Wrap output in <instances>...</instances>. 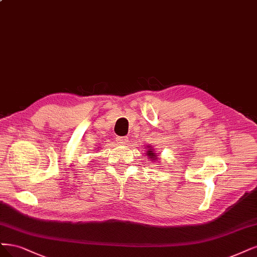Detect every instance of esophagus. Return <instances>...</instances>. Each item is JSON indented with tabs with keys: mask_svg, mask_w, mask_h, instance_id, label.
Masks as SVG:
<instances>
[{
	"mask_svg": "<svg viewBox=\"0 0 257 257\" xmlns=\"http://www.w3.org/2000/svg\"><path fill=\"white\" fill-rule=\"evenodd\" d=\"M127 141H128V138H127V137H117V143H118L119 145L124 146V145L127 144Z\"/></svg>",
	"mask_w": 257,
	"mask_h": 257,
	"instance_id": "obj_1",
	"label": "esophagus"
}]
</instances>
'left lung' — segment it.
<instances>
[{
	"instance_id": "8db88e82",
	"label": "left lung",
	"mask_w": 257,
	"mask_h": 257,
	"mask_svg": "<svg viewBox=\"0 0 257 257\" xmlns=\"http://www.w3.org/2000/svg\"><path fill=\"white\" fill-rule=\"evenodd\" d=\"M147 149H148V151H147V156H148V158L150 159V161L151 162H155V161H158V153L156 154L155 152H154V149H152V147L151 146H147Z\"/></svg>"
}]
</instances>
